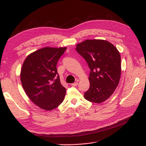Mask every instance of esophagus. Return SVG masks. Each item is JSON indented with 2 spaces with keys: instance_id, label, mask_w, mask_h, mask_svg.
Returning <instances> with one entry per match:
<instances>
[{
  "instance_id": "obj_1",
  "label": "esophagus",
  "mask_w": 146,
  "mask_h": 146,
  "mask_svg": "<svg viewBox=\"0 0 146 146\" xmlns=\"http://www.w3.org/2000/svg\"><path fill=\"white\" fill-rule=\"evenodd\" d=\"M77 85H78V83H77V82H75V83L71 84V85H72V86H76Z\"/></svg>"
}]
</instances>
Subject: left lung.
<instances>
[{
    "mask_svg": "<svg viewBox=\"0 0 146 146\" xmlns=\"http://www.w3.org/2000/svg\"><path fill=\"white\" fill-rule=\"evenodd\" d=\"M76 49L91 70L90 87L84 98L91 102H103L113 94L120 80L119 52L113 44L104 39H86L77 44Z\"/></svg>",
    "mask_w": 146,
    "mask_h": 146,
    "instance_id": "8db88e82",
    "label": "left lung"
}]
</instances>
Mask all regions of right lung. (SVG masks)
Masks as SVG:
<instances>
[{
  "label": "right lung",
  "instance_id": "1",
  "mask_svg": "<svg viewBox=\"0 0 146 146\" xmlns=\"http://www.w3.org/2000/svg\"><path fill=\"white\" fill-rule=\"evenodd\" d=\"M66 48H40L26 57L22 66L20 77L26 94L46 111L58 107L64 99L66 90L61 84L56 66Z\"/></svg>",
  "mask_w": 146,
  "mask_h": 146
}]
</instances>
